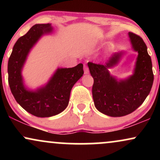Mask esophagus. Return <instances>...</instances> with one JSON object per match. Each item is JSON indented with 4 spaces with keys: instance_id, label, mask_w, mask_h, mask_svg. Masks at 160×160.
<instances>
[{
    "instance_id": "1",
    "label": "esophagus",
    "mask_w": 160,
    "mask_h": 160,
    "mask_svg": "<svg viewBox=\"0 0 160 160\" xmlns=\"http://www.w3.org/2000/svg\"><path fill=\"white\" fill-rule=\"evenodd\" d=\"M83 69H84V74H89V68H88V67L85 65V64H84V65H83Z\"/></svg>"
}]
</instances>
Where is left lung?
Masks as SVG:
<instances>
[{
	"mask_svg": "<svg viewBox=\"0 0 160 160\" xmlns=\"http://www.w3.org/2000/svg\"><path fill=\"white\" fill-rule=\"evenodd\" d=\"M132 48L138 53L134 74L123 80H117L108 68L117 65L122 52L115 53L105 65L88 62L94 79L92 98L97 110L110 117H122L135 111L149 95L153 82L151 58L140 36L128 32Z\"/></svg>",
	"mask_w": 160,
	"mask_h": 160,
	"instance_id": "left-lung-1",
	"label": "left lung"
}]
</instances>
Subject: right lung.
<instances>
[{"label": "right lung", "instance_id": "obj_1", "mask_svg": "<svg viewBox=\"0 0 160 160\" xmlns=\"http://www.w3.org/2000/svg\"><path fill=\"white\" fill-rule=\"evenodd\" d=\"M50 24H37L16 42L8 61V82L12 94L22 108L38 117L58 114L67 108L71 89L83 74L82 64L58 68L45 86L28 90L23 84L22 69L31 49L45 34L52 32Z\"/></svg>", "mask_w": 160, "mask_h": 160}]
</instances>
